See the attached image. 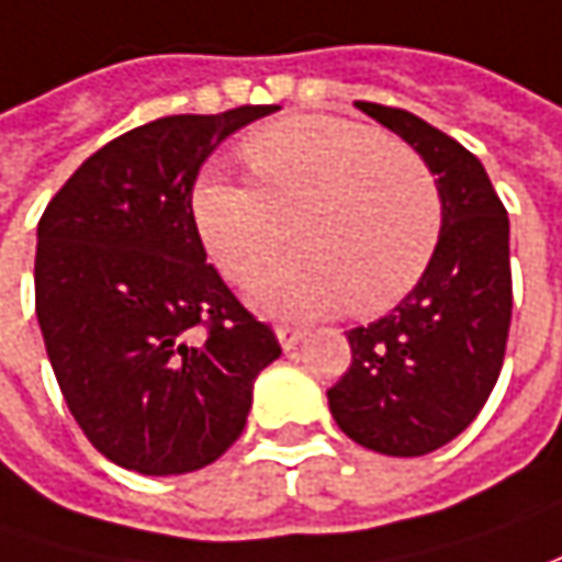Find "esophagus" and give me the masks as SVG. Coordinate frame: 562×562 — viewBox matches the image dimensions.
Returning a JSON list of instances; mask_svg holds the SVG:
<instances>
[{
	"label": "esophagus",
	"instance_id": "obj_1",
	"mask_svg": "<svg viewBox=\"0 0 562 562\" xmlns=\"http://www.w3.org/2000/svg\"><path fill=\"white\" fill-rule=\"evenodd\" d=\"M277 339H280L282 351H292V348L304 339V333L295 329V326H277Z\"/></svg>",
	"mask_w": 562,
	"mask_h": 562
}]
</instances>
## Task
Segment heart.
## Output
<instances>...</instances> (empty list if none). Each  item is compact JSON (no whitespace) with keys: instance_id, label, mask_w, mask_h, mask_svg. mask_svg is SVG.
I'll return each instance as SVG.
<instances>
[{"instance_id":"obj_1","label":"heart","mask_w":562,"mask_h":562,"mask_svg":"<svg viewBox=\"0 0 562 562\" xmlns=\"http://www.w3.org/2000/svg\"><path fill=\"white\" fill-rule=\"evenodd\" d=\"M243 155L259 183L204 170L192 221L239 285L270 270L295 221L301 251L251 292L258 311L304 319L348 304L379 314L426 273L445 204L416 148L345 117L295 114L248 133Z\"/></svg>"}]
</instances>
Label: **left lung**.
Returning a JSON list of instances; mask_svg holds the SVG:
<instances>
[{
  "instance_id": "8db88e82",
  "label": "left lung",
  "mask_w": 562,
  "mask_h": 562,
  "mask_svg": "<svg viewBox=\"0 0 562 562\" xmlns=\"http://www.w3.org/2000/svg\"><path fill=\"white\" fill-rule=\"evenodd\" d=\"M436 173L445 226L414 289L348 333L351 367L326 392L351 441L423 457L457 438L492 395L510 333V221L473 151L404 108L358 102Z\"/></svg>"
}]
</instances>
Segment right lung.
Instances as JSON below:
<instances>
[{
    "instance_id": "obj_1",
    "label": "right lung",
    "mask_w": 562,
    "mask_h": 562,
    "mask_svg": "<svg viewBox=\"0 0 562 562\" xmlns=\"http://www.w3.org/2000/svg\"><path fill=\"white\" fill-rule=\"evenodd\" d=\"M277 105L173 114L111 139L36 226V319L83 436L143 475L202 470L243 436L282 348L207 263L192 186L211 151Z\"/></svg>"
}]
</instances>
